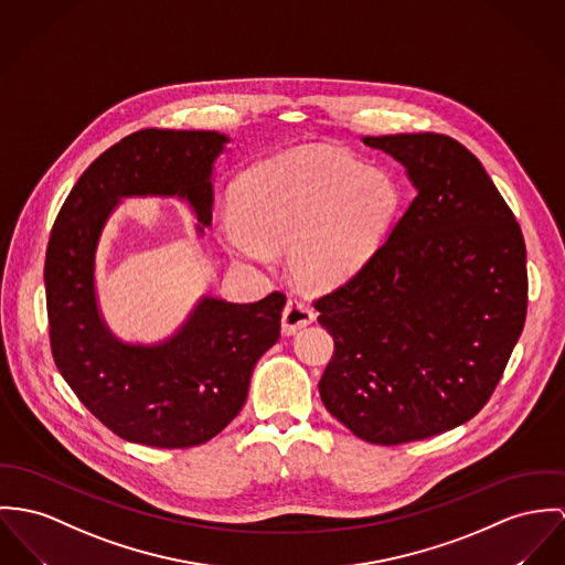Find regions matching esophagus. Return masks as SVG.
I'll return each instance as SVG.
<instances>
[{"label":"esophagus","instance_id":"1","mask_svg":"<svg viewBox=\"0 0 565 565\" xmlns=\"http://www.w3.org/2000/svg\"><path fill=\"white\" fill-rule=\"evenodd\" d=\"M313 320H316V313L309 305L299 301V299H290L284 307V313H281V333L292 335L299 329L311 324Z\"/></svg>","mask_w":565,"mask_h":565}]
</instances>
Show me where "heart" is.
Wrapping results in <instances>:
<instances>
[{
  "instance_id": "obj_1",
  "label": "heart",
  "mask_w": 565,
  "mask_h": 565,
  "mask_svg": "<svg viewBox=\"0 0 565 565\" xmlns=\"http://www.w3.org/2000/svg\"><path fill=\"white\" fill-rule=\"evenodd\" d=\"M399 206L390 174L356 161L288 152L241 178L236 217H223L221 238L238 260L264 264L268 247L288 245L299 281L333 288L379 252Z\"/></svg>"
}]
</instances>
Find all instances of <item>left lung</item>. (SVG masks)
<instances>
[{
    "mask_svg": "<svg viewBox=\"0 0 565 565\" xmlns=\"http://www.w3.org/2000/svg\"><path fill=\"white\" fill-rule=\"evenodd\" d=\"M417 189L359 273L316 299L333 356L327 411L367 443L399 445L476 417L526 316L521 225L460 141L438 132L363 137Z\"/></svg>",
    "mask_w": 565,
    "mask_h": 565,
    "instance_id": "left-lung-1",
    "label": "left lung"
}]
</instances>
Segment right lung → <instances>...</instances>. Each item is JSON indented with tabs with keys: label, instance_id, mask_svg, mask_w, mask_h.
Listing matches in <instances>:
<instances>
[{
	"label": "right lung",
	"instance_id": "obj_1",
	"mask_svg": "<svg viewBox=\"0 0 565 565\" xmlns=\"http://www.w3.org/2000/svg\"><path fill=\"white\" fill-rule=\"evenodd\" d=\"M225 143L215 130L130 132L82 174L51 230L44 288L53 361L87 411L130 443L182 449L217 436L241 413L258 359L279 340L284 292L258 303L204 297L157 347L122 344L96 307L94 254L120 198L178 195L211 225V175Z\"/></svg>",
	"mask_w": 565,
	"mask_h": 565
}]
</instances>
